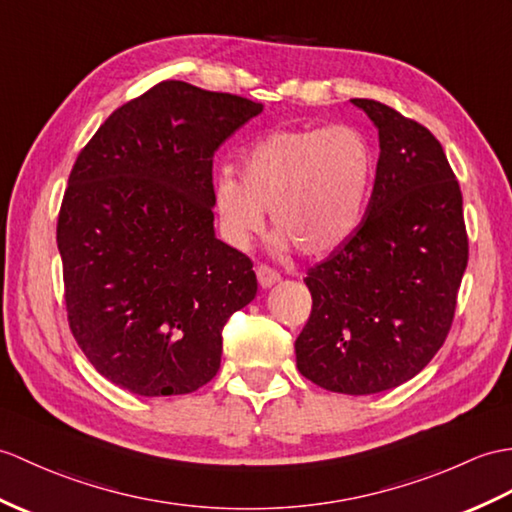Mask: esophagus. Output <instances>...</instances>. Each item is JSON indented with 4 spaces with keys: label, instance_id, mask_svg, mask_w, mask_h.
<instances>
[{
    "label": "esophagus",
    "instance_id": "1",
    "mask_svg": "<svg viewBox=\"0 0 512 512\" xmlns=\"http://www.w3.org/2000/svg\"><path fill=\"white\" fill-rule=\"evenodd\" d=\"M257 281L261 288H272V285L281 281V275L277 270H272L270 266L261 264V266H257Z\"/></svg>",
    "mask_w": 512,
    "mask_h": 512
}]
</instances>
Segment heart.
<instances>
[{
	"instance_id": "obj_1",
	"label": "heart",
	"mask_w": 512,
	"mask_h": 512,
	"mask_svg": "<svg viewBox=\"0 0 512 512\" xmlns=\"http://www.w3.org/2000/svg\"><path fill=\"white\" fill-rule=\"evenodd\" d=\"M373 183V150L360 130H272L240 157V178L220 172L211 198L227 240L244 248L264 227V209L281 246L307 255L336 251L360 227Z\"/></svg>"
}]
</instances>
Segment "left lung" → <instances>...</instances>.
Listing matches in <instances>:
<instances>
[{
	"instance_id": "left-lung-1",
	"label": "left lung",
	"mask_w": 512,
	"mask_h": 512,
	"mask_svg": "<svg viewBox=\"0 0 512 512\" xmlns=\"http://www.w3.org/2000/svg\"><path fill=\"white\" fill-rule=\"evenodd\" d=\"M351 104L379 135L373 194L355 233L307 272L312 314L294 351L320 388L375 395L421 373L443 347L469 242L438 139L382 102Z\"/></svg>"
}]
</instances>
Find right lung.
<instances>
[{
  "label": "right lung",
  "mask_w": 512,
  "mask_h": 512,
  "mask_svg": "<svg viewBox=\"0 0 512 512\" xmlns=\"http://www.w3.org/2000/svg\"><path fill=\"white\" fill-rule=\"evenodd\" d=\"M264 106L165 80L120 106L78 154L58 213L71 334L141 397L211 382L222 327L255 299L244 253L213 229V152Z\"/></svg>",
  "instance_id": "add662e5"
}]
</instances>
